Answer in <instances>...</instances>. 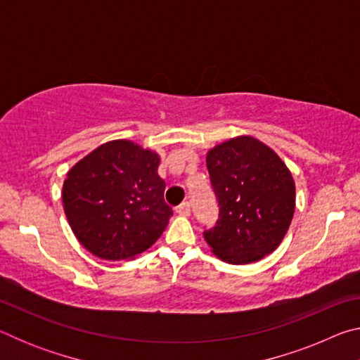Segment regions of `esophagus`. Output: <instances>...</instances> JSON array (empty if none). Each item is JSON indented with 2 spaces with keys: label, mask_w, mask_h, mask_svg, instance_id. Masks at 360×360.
<instances>
[{
  "label": "esophagus",
  "mask_w": 360,
  "mask_h": 360,
  "mask_svg": "<svg viewBox=\"0 0 360 360\" xmlns=\"http://www.w3.org/2000/svg\"><path fill=\"white\" fill-rule=\"evenodd\" d=\"M176 212H178L179 216H184V217H187V216H191V203L188 202H186V203H182V205H179L178 208H176Z\"/></svg>",
  "instance_id": "1"
}]
</instances>
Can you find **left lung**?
I'll return each mask as SVG.
<instances>
[{
	"label": "left lung",
	"instance_id": "8db88e82",
	"mask_svg": "<svg viewBox=\"0 0 360 360\" xmlns=\"http://www.w3.org/2000/svg\"><path fill=\"white\" fill-rule=\"evenodd\" d=\"M219 219L205 240L219 259L243 265L257 262L281 245L295 210L289 168L252 136H236L206 155Z\"/></svg>",
	"mask_w": 360,
	"mask_h": 360
}]
</instances>
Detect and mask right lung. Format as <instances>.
Here are the masks:
<instances>
[{
    "mask_svg": "<svg viewBox=\"0 0 360 360\" xmlns=\"http://www.w3.org/2000/svg\"><path fill=\"white\" fill-rule=\"evenodd\" d=\"M160 157L127 139L101 144L72 167L63 208L72 233L94 255L127 260L160 238L173 211L165 203Z\"/></svg>",
    "mask_w": 360,
    "mask_h": 360,
    "instance_id": "obj_1",
    "label": "right lung"
}]
</instances>
